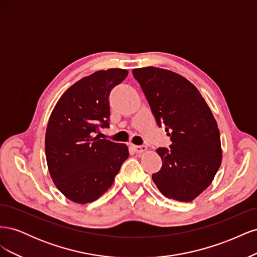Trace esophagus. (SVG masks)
I'll use <instances>...</instances> for the list:
<instances>
[{
    "mask_svg": "<svg viewBox=\"0 0 257 257\" xmlns=\"http://www.w3.org/2000/svg\"><path fill=\"white\" fill-rule=\"evenodd\" d=\"M131 148L133 149V151L135 153H142L145 152L147 150V147L146 146H135V145H131Z\"/></svg>",
    "mask_w": 257,
    "mask_h": 257,
    "instance_id": "obj_1",
    "label": "esophagus"
}]
</instances>
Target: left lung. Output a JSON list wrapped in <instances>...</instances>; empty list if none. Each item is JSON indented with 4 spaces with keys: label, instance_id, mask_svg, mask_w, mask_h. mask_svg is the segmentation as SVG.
Listing matches in <instances>:
<instances>
[{
    "label": "left lung",
    "instance_id": "obj_1",
    "mask_svg": "<svg viewBox=\"0 0 257 257\" xmlns=\"http://www.w3.org/2000/svg\"><path fill=\"white\" fill-rule=\"evenodd\" d=\"M160 127L165 126L172 145L157 150L162 168L152 180L163 195L192 201L205 191L222 161L220 132L197 88L167 69H133Z\"/></svg>",
    "mask_w": 257,
    "mask_h": 257
}]
</instances>
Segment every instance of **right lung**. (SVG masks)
<instances>
[{
  "label": "right lung",
  "instance_id": "add662e5",
  "mask_svg": "<svg viewBox=\"0 0 257 257\" xmlns=\"http://www.w3.org/2000/svg\"><path fill=\"white\" fill-rule=\"evenodd\" d=\"M126 69L98 71L74 83L53 108L46 131L48 169L59 191L75 203L96 200L110 188L128 158L124 144L94 135L109 127L110 91Z\"/></svg>",
  "mask_w": 257,
  "mask_h": 257
}]
</instances>
